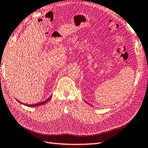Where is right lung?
Masks as SVG:
<instances>
[{
  "label": "right lung",
  "instance_id": "right-lung-1",
  "mask_svg": "<svg viewBox=\"0 0 148 148\" xmlns=\"http://www.w3.org/2000/svg\"><path fill=\"white\" fill-rule=\"evenodd\" d=\"M51 96L50 97H49L47 99H46V101H43V102H41V103H38V104H32V105H26V106H30V107H35V106H40V105H42V104H44L45 103H46L47 101H49V100L51 99Z\"/></svg>",
  "mask_w": 148,
  "mask_h": 148
}]
</instances>
